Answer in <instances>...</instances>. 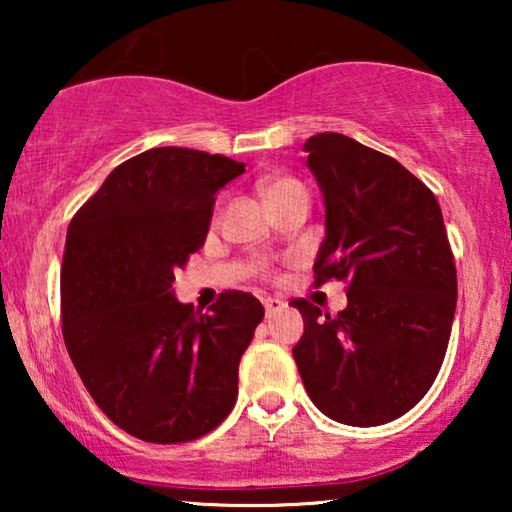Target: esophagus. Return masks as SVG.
<instances>
[{"label": "esophagus", "mask_w": 512, "mask_h": 512, "mask_svg": "<svg viewBox=\"0 0 512 512\" xmlns=\"http://www.w3.org/2000/svg\"><path fill=\"white\" fill-rule=\"evenodd\" d=\"M263 307H265V314H268V317H272V314L282 312L284 307H286V303H284V300H279V298L265 296V298H263Z\"/></svg>", "instance_id": "obj_1"}]
</instances>
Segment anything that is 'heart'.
<instances>
[{"mask_svg": "<svg viewBox=\"0 0 512 512\" xmlns=\"http://www.w3.org/2000/svg\"><path fill=\"white\" fill-rule=\"evenodd\" d=\"M305 191V186L300 184L298 179L293 177H284V174H277V177H263L261 179V193L263 198L268 200V205H277L279 200L289 198L291 193Z\"/></svg>", "mask_w": 512, "mask_h": 512, "instance_id": "b5f03b06", "label": "heart"}]
</instances>
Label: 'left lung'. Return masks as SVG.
<instances>
[{
    "instance_id": "obj_1",
    "label": "left lung",
    "mask_w": 512,
    "mask_h": 512,
    "mask_svg": "<svg viewBox=\"0 0 512 512\" xmlns=\"http://www.w3.org/2000/svg\"><path fill=\"white\" fill-rule=\"evenodd\" d=\"M305 151L326 202L314 284L345 282L347 307L291 300L305 324L293 359L326 417L387 424L422 401L450 342L457 268L443 212L424 181L352 137L319 132Z\"/></svg>"
}]
</instances>
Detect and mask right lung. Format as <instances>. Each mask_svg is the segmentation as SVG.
<instances>
[{
  "label": "right lung",
  "mask_w": 512,
  "mask_h": 512,
  "mask_svg": "<svg viewBox=\"0 0 512 512\" xmlns=\"http://www.w3.org/2000/svg\"><path fill=\"white\" fill-rule=\"evenodd\" d=\"M242 172L221 153L160 146L118 165L69 223L62 338L97 408L146 443L205 436L237 401L263 305L223 291L202 314L172 282L205 244L216 191Z\"/></svg>",
  "instance_id": "add662e5"
}]
</instances>
